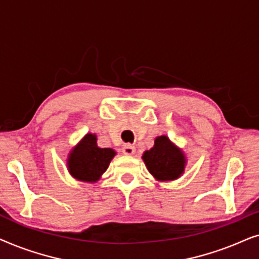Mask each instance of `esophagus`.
Returning <instances> with one entry per match:
<instances>
[{"mask_svg":"<svg viewBox=\"0 0 259 259\" xmlns=\"http://www.w3.org/2000/svg\"><path fill=\"white\" fill-rule=\"evenodd\" d=\"M134 152H136V147H134L133 145H131V144L123 145V147H122V153L123 154L132 155V154H134Z\"/></svg>","mask_w":259,"mask_h":259,"instance_id":"1","label":"esophagus"}]
</instances>
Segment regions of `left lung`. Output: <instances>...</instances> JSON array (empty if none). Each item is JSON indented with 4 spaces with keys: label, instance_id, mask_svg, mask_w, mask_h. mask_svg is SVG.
Listing matches in <instances>:
<instances>
[{
    "label": "left lung",
    "instance_id": "left-lung-1",
    "mask_svg": "<svg viewBox=\"0 0 259 259\" xmlns=\"http://www.w3.org/2000/svg\"><path fill=\"white\" fill-rule=\"evenodd\" d=\"M143 159L148 172L160 182L178 179L186 165L183 151L166 136L155 138L154 146L145 151Z\"/></svg>",
    "mask_w": 259,
    "mask_h": 259
}]
</instances>
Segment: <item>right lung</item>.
<instances>
[{
    "label": "right lung",
    "mask_w": 259,
    "mask_h": 259,
    "mask_svg": "<svg viewBox=\"0 0 259 259\" xmlns=\"http://www.w3.org/2000/svg\"><path fill=\"white\" fill-rule=\"evenodd\" d=\"M115 155L112 148H100L97 144V136L88 133L70 151L67 167L72 177L81 182L95 183L100 179L109 162Z\"/></svg>",
    "instance_id": "add662e5"
}]
</instances>
